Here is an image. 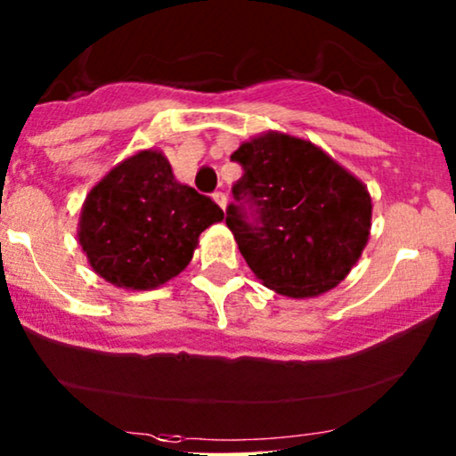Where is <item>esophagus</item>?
<instances>
[{"label": "esophagus", "instance_id": "obj_1", "mask_svg": "<svg viewBox=\"0 0 456 456\" xmlns=\"http://www.w3.org/2000/svg\"><path fill=\"white\" fill-rule=\"evenodd\" d=\"M213 200L217 202L219 207H222V209H226V202H228V196L224 194V192H213Z\"/></svg>", "mask_w": 456, "mask_h": 456}]
</instances>
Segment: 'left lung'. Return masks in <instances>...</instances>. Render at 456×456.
Masks as SVG:
<instances>
[{
    "mask_svg": "<svg viewBox=\"0 0 456 456\" xmlns=\"http://www.w3.org/2000/svg\"><path fill=\"white\" fill-rule=\"evenodd\" d=\"M230 160L243 167L226 209L247 266L266 288L311 297L340 283L370 234L368 190L305 139L266 133Z\"/></svg>",
    "mask_w": 456,
    "mask_h": 456,
    "instance_id": "obj_1",
    "label": "left lung"
}]
</instances>
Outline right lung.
Masks as SVG:
<instances>
[{
  "instance_id": "add662e5",
  "label": "right lung",
  "mask_w": 456,
  "mask_h": 456,
  "mask_svg": "<svg viewBox=\"0 0 456 456\" xmlns=\"http://www.w3.org/2000/svg\"><path fill=\"white\" fill-rule=\"evenodd\" d=\"M224 211L175 182L160 151L145 150L111 168L80 216V245L93 271L125 289H154L188 266L199 237Z\"/></svg>"
}]
</instances>
